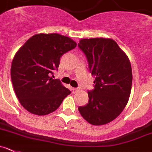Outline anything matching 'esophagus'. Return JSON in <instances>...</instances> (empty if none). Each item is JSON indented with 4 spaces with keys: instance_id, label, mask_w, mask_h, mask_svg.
<instances>
[{
    "instance_id": "1",
    "label": "esophagus",
    "mask_w": 152,
    "mask_h": 152,
    "mask_svg": "<svg viewBox=\"0 0 152 152\" xmlns=\"http://www.w3.org/2000/svg\"><path fill=\"white\" fill-rule=\"evenodd\" d=\"M71 90H72V92H73V94H75V93H77V92L79 91V89L76 88H72Z\"/></svg>"
}]
</instances>
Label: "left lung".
<instances>
[{"instance_id":"left-lung-1","label":"left lung","mask_w":152,"mask_h":152,"mask_svg":"<svg viewBox=\"0 0 152 152\" xmlns=\"http://www.w3.org/2000/svg\"><path fill=\"white\" fill-rule=\"evenodd\" d=\"M86 55L94 81L88 103L79 106L81 115L94 125H103L121 114L131 91V65L126 54L112 39H83L78 43Z\"/></svg>"}]
</instances>
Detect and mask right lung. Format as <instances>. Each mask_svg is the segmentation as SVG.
<instances>
[{
	"instance_id": "1",
	"label": "right lung",
	"mask_w": 152,
	"mask_h": 152,
	"mask_svg": "<svg viewBox=\"0 0 152 152\" xmlns=\"http://www.w3.org/2000/svg\"><path fill=\"white\" fill-rule=\"evenodd\" d=\"M76 42L58 34L31 37L15 55L11 79L18 100L32 114L45 115L55 111L70 91L51 75L58 69L61 57Z\"/></svg>"
}]
</instances>
